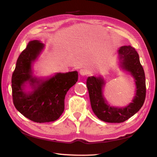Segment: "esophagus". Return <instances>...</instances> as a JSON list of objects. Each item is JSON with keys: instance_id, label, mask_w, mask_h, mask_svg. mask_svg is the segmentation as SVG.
Wrapping results in <instances>:
<instances>
[{"instance_id": "34e87169", "label": "esophagus", "mask_w": 157, "mask_h": 157, "mask_svg": "<svg viewBox=\"0 0 157 157\" xmlns=\"http://www.w3.org/2000/svg\"><path fill=\"white\" fill-rule=\"evenodd\" d=\"M79 74L82 76H85L86 75H88L89 74V71L87 70V69H85V68H82L79 70Z\"/></svg>"}]
</instances>
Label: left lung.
Masks as SVG:
<instances>
[{
  "instance_id": "1",
  "label": "left lung",
  "mask_w": 157,
  "mask_h": 157,
  "mask_svg": "<svg viewBox=\"0 0 157 157\" xmlns=\"http://www.w3.org/2000/svg\"><path fill=\"white\" fill-rule=\"evenodd\" d=\"M119 67L128 73L134 80V96L132 102L124 107H116L109 104L103 92L106 84L102 76H91L86 79L92 110L100 120L111 123H119L128 120L142 107L145 99V77L140 63L138 52L131 46L121 47L118 50Z\"/></svg>"
}]
</instances>
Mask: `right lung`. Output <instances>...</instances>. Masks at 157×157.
<instances>
[{
	"label": "right lung",
	"mask_w": 157,
	"mask_h": 157,
	"mask_svg": "<svg viewBox=\"0 0 157 157\" xmlns=\"http://www.w3.org/2000/svg\"><path fill=\"white\" fill-rule=\"evenodd\" d=\"M45 48L33 40L18 57L12 78L13 102L17 109L36 123L57 120L64 111L66 93L78 80V71L56 73L48 77L34 74L33 66Z\"/></svg>",
	"instance_id": "right-lung-1"
}]
</instances>
